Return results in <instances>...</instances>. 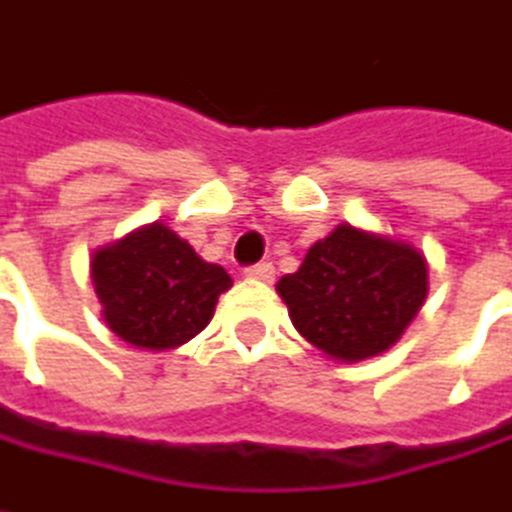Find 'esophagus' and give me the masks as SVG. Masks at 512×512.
<instances>
[{"instance_id":"1","label":"esophagus","mask_w":512,"mask_h":512,"mask_svg":"<svg viewBox=\"0 0 512 512\" xmlns=\"http://www.w3.org/2000/svg\"><path fill=\"white\" fill-rule=\"evenodd\" d=\"M244 274H247V277H253V280L271 283V280H274V265H271V262H256V265H250Z\"/></svg>"}]
</instances>
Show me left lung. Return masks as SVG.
Returning <instances> with one entry per match:
<instances>
[{
    "label": "left lung",
    "mask_w": 512,
    "mask_h": 512,
    "mask_svg": "<svg viewBox=\"0 0 512 512\" xmlns=\"http://www.w3.org/2000/svg\"><path fill=\"white\" fill-rule=\"evenodd\" d=\"M291 324L318 351L356 362L392 348L427 297L416 247L339 226L277 283Z\"/></svg>",
    "instance_id": "1"
}]
</instances>
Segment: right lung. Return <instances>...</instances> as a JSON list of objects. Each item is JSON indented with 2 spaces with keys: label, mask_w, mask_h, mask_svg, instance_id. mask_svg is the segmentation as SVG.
<instances>
[{
  "label": "right lung",
  "mask_w": 512,
  "mask_h": 512,
  "mask_svg": "<svg viewBox=\"0 0 512 512\" xmlns=\"http://www.w3.org/2000/svg\"><path fill=\"white\" fill-rule=\"evenodd\" d=\"M91 277L111 333L150 351L194 339L212 321L218 294L232 286L221 265L203 262L164 224L96 250Z\"/></svg>",
  "instance_id": "1"
}]
</instances>
